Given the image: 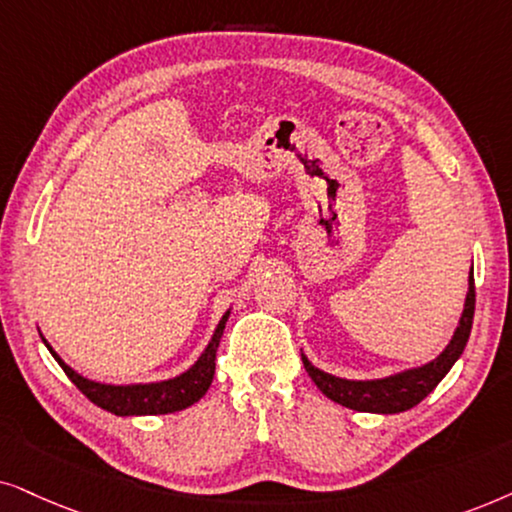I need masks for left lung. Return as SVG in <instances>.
Segmentation results:
<instances>
[{
	"label": "left lung",
	"instance_id": "1",
	"mask_svg": "<svg viewBox=\"0 0 512 512\" xmlns=\"http://www.w3.org/2000/svg\"><path fill=\"white\" fill-rule=\"evenodd\" d=\"M473 313H475V278L473 269H470L468 278V295L466 306H463L459 327H456L452 342L447 349L440 353L438 358L431 360L428 365H421L417 370H407L386 379L374 381H349L332 377L318 367H313L306 356H302L306 372L313 379L320 391L335 403L349 407L356 412H377V414H398L410 410V407L419 405L435 386L440 384L442 377L452 370V365L459 360V356L466 349V342L470 337V327H473Z\"/></svg>",
	"mask_w": 512,
	"mask_h": 512
}]
</instances>
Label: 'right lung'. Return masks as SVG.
Wrapping results in <instances>:
<instances>
[{"mask_svg":"<svg viewBox=\"0 0 512 512\" xmlns=\"http://www.w3.org/2000/svg\"><path fill=\"white\" fill-rule=\"evenodd\" d=\"M227 318H229V311L224 313L220 325H217L208 349L201 353V358L196 360L185 374H180V377L168 379V381H156V384H133V386L98 384V381H91L74 372L70 365H65L63 360L58 358V353L53 351L49 344L46 342L44 344L49 346L53 358L58 360V365L63 367V372L70 377L72 384L77 386L79 391L91 400V403L102 407V410L117 414V417H133V414H170L199 403L203 395H206L210 384H213L217 346H220Z\"/></svg>","mask_w":512,"mask_h":512,"instance_id":"1","label":"right lung"}]
</instances>
